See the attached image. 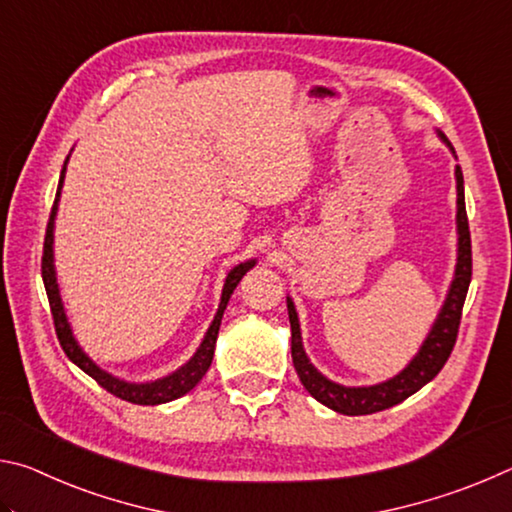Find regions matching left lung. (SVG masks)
I'll use <instances>...</instances> for the list:
<instances>
[{
  "instance_id": "1",
  "label": "left lung",
  "mask_w": 512,
  "mask_h": 512,
  "mask_svg": "<svg viewBox=\"0 0 512 512\" xmlns=\"http://www.w3.org/2000/svg\"><path fill=\"white\" fill-rule=\"evenodd\" d=\"M456 192H458V214H456L458 264H456L452 289L447 293L445 305L440 309L438 320L433 323V329L429 332L427 341H424L422 350L415 354V359L397 377L377 386L348 388V386L334 384V381H329L327 377L320 375V372L309 363L305 350H302L296 307H293L291 300H287L289 323H291L293 366H296L302 386H305L309 395L316 397L320 404H325L329 409H334L336 413H343V415H370V413L391 409V406L404 402L406 397H411L415 391H420L424 384H429V381L443 370L449 354H452L456 345L465 296L472 280V239H470V223H467V212H465L461 167H456Z\"/></svg>"
}]
</instances>
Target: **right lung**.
I'll list each match as a JSON object with an SVG mask.
<instances>
[{"label":"right lung","mask_w":512,"mask_h":512,"mask_svg":"<svg viewBox=\"0 0 512 512\" xmlns=\"http://www.w3.org/2000/svg\"><path fill=\"white\" fill-rule=\"evenodd\" d=\"M65 164H67V160H65ZM63 180H65V167H63V171H60L56 201H54V205H51L45 246H42V282H45V289H47V298H49L51 316H54V327H56L60 348H63V352L76 363V366H79L83 372H88V375L97 381L101 388H106L108 393L119 397V400H126L131 404H142V406H155V404L178 400V397H183L185 393L192 391L198 381L203 379L207 368H210L212 357H214L216 336H219V327H221V318H223V309H225V305H228L232 291L237 289L241 277H244L246 271H250V268L255 266V259L235 266L228 273V277H225L219 311H216L212 325H210V329H207L201 348L196 350L194 357L189 359L183 368H178L169 377L151 381V384H128V381H121L117 377L108 375L106 370H101L97 363H92L88 357H85V352L74 341L72 329H69L67 316L63 311V302H60V296H58V284H56V273H54V248H51V244H54V216L58 210V196H60V187H63Z\"/></svg>","instance_id":"right-lung-1"}]
</instances>
